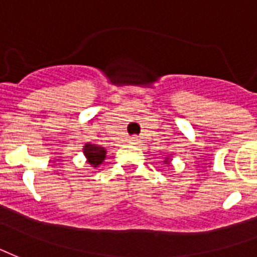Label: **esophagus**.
<instances>
[{"label": "esophagus", "instance_id": "34e87169", "mask_svg": "<svg viewBox=\"0 0 257 257\" xmlns=\"http://www.w3.org/2000/svg\"><path fill=\"white\" fill-rule=\"evenodd\" d=\"M130 144H138V138L137 137H131Z\"/></svg>", "mask_w": 257, "mask_h": 257}]
</instances>
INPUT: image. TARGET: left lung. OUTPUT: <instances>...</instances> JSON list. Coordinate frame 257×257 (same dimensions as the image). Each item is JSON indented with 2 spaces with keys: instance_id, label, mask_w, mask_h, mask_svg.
<instances>
[{
  "instance_id": "left-lung-1",
  "label": "left lung",
  "mask_w": 257,
  "mask_h": 257,
  "mask_svg": "<svg viewBox=\"0 0 257 257\" xmlns=\"http://www.w3.org/2000/svg\"><path fill=\"white\" fill-rule=\"evenodd\" d=\"M171 162H172V157H170V156H167L166 157V159H164V164H168V166H170V164H171Z\"/></svg>"
}]
</instances>
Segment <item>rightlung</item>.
<instances>
[{
    "label": "right lung",
    "instance_id": "obj_1",
    "mask_svg": "<svg viewBox=\"0 0 257 257\" xmlns=\"http://www.w3.org/2000/svg\"><path fill=\"white\" fill-rule=\"evenodd\" d=\"M83 155L86 157V163L90 164L91 167H98L106 157V149L105 148L95 145V144H85L83 147Z\"/></svg>",
    "mask_w": 257,
    "mask_h": 257
}]
</instances>
